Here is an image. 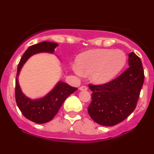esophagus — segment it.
<instances>
[{
	"instance_id": "esophagus-1",
	"label": "esophagus",
	"mask_w": 154,
	"mask_h": 154,
	"mask_svg": "<svg viewBox=\"0 0 154 154\" xmlns=\"http://www.w3.org/2000/svg\"><path fill=\"white\" fill-rule=\"evenodd\" d=\"M79 91H87L88 87L87 86L83 85V86H81V87H79Z\"/></svg>"
}]
</instances>
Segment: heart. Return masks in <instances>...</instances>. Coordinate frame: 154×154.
<instances>
[{
  "instance_id": "obj_1",
  "label": "heart",
  "mask_w": 154,
  "mask_h": 154,
  "mask_svg": "<svg viewBox=\"0 0 154 154\" xmlns=\"http://www.w3.org/2000/svg\"><path fill=\"white\" fill-rule=\"evenodd\" d=\"M123 51L95 49L80 54L73 69L79 75H90L91 82L102 85L110 82L119 74L126 63Z\"/></svg>"
}]
</instances>
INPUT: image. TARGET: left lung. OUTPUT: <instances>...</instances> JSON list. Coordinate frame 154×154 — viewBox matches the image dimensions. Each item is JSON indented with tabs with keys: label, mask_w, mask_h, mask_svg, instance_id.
<instances>
[{
	"label": "left lung",
	"mask_w": 154,
	"mask_h": 154,
	"mask_svg": "<svg viewBox=\"0 0 154 154\" xmlns=\"http://www.w3.org/2000/svg\"><path fill=\"white\" fill-rule=\"evenodd\" d=\"M129 68L117 78L100 85H89L93 92L89 115L96 123L114 126L135 110L144 82L142 62L135 53L129 54Z\"/></svg>",
	"instance_id": "8db88e82"
}]
</instances>
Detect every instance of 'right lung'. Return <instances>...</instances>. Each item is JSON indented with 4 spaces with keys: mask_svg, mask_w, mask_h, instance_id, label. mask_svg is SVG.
<instances>
[{
    "mask_svg": "<svg viewBox=\"0 0 154 154\" xmlns=\"http://www.w3.org/2000/svg\"><path fill=\"white\" fill-rule=\"evenodd\" d=\"M58 44L51 42H42L28 48L19 61L16 78L15 98L19 110L26 119L33 122L44 124L50 122L58 113L69 95L77 90L66 83L59 81L46 95L38 99H30L23 93L19 84L18 76L22 66L29 58L39 53L54 52Z\"/></svg>",
    "mask_w": 154,
    "mask_h": 154,
    "instance_id": "add662e5",
    "label": "right lung"
}]
</instances>
